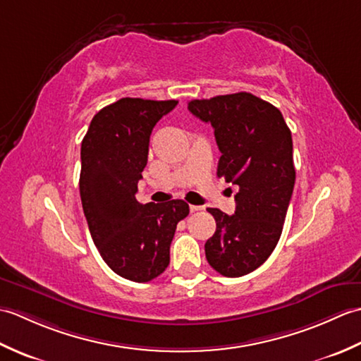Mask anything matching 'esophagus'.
<instances>
[{"mask_svg":"<svg viewBox=\"0 0 361 361\" xmlns=\"http://www.w3.org/2000/svg\"><path fill=\"white\" fill-rule=\"evenodd\" d=\"M189 209H190V212H197V211H202V209H203V206H197V204H190V206H189Z\"/></svg>","mask_w":361,"mask_h":361,"instance_id":"1","label":"esophagus"}]
</instances>
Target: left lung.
<instances>
[{
    "label": "left lung",
    "mask_w": 361,
    "mask_h": 361,
    "mask_svg": "<svg viewBox=\"0 0 361 361\" xmlns=\"http://www.w3.org/2000/svg\"><path fill=\"white\" fill-rule=\"evenodd\" d=\"M188 109L214 128L217 175L239 186L233 216L208 209L217 228L204 243L214 270L239 278L270 257L282 234L296 178L291 132L274 105L245 91L194 99Z\"/></svg>",
    "instance_id": "8db88e82"
}]
</instances>
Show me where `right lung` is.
Returning a JSON list of instances; mask_svg holds the SVG:
<instances>
[{"mask_svg": "<svg viewBox=\"0 0 361 361\" xmlns=\"http://www.w3.org/2000/svg\"><path fill=\"white\" fill-rule=\"evenodd\" d=\"M178 101L122 97L94 114L80 147V198L96 248L121 278L149 282L171 262L183 200L141 204L137 181L157 122Z\"/></svg>", "mask_w": 361, "mask_h": 361, "instance_id": "add662e5", "label": "right lung"}]
</instances>
